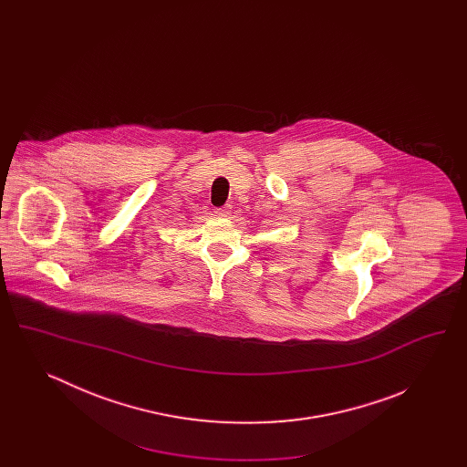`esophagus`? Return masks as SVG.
I'll return each mask as SVG.
<instances>
[{"mask_svg":"<svg viewBox=\"0 0 467 467\" xmlns=\"http://www.w3.org/2000/svg\"><path fill=\"white\" fill-rule=\"evenodd\" d=\"M229 213H231V210H229L227 206H225V208H217V210H215V215H217V217H227Z\"/></svg>","mask_w":467,"mask_h":467,"instance_id":"34e87169","label":"esophagus"}]
</instances>
